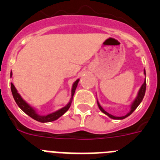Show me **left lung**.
<instances>
[{
  "instance_id": "8db88e82",
  "label": "left lung",
  "mask_w": 160,
  "mask_h": 160,
  "mask_svg": "<svg viewBox=\"0 0 160 160\" xmlns=\"http://www.w3.org/2000/svg\"><path fill=\"white\" fill-rule=\"evenodd\" d=\"M144 74L146 75V71H145V70H144ZM145 92H146V78H145V80H144V82H143V84L142 85V87H140V89H139V90H138V94H137V97L135 98V99L134 100V102H133L132 104L131 105V111H130L128 114H126L125 116L117 117V116H114V115H112V114H109V113H107V111H106L105 110H104V109L101 107V105L99 104V102L97 101L98 106V108L100 109V111H101L102 112H103L105 114H107V116L110 117L111 118H113V119H123V118H127V117H128L129 115H131V114L134 112V111H135V109L138 107V106L140 104L141 102L142 101V98H143L144 95H145Z\"/></svg>"
}]
</instances>
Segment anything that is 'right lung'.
<instances>
[{"label":"right lung","instance_id":"add662e5","mask_svg":"<svg viewBox=\"0 0 160 160\" xmlns=\"http://www.w3.org/2000/svg\"><path fill=\"white\" fill-rule=\"evenodd\" d=\"M10 76L12 77V72L10 73ZM79 82V79L76 80L74 82H73V86H72V90H71V98H70V102H68L67 105L66 107H62V109L58 110V111H55V112L51 113V114H49L47 115H40L36 112V110L32 108V107L28 104L25 100L22 98V96L18 94V90L15 88L14 85L12 83H11V91H12V96H13V98L16 102V103L18 104V107L22 109V111L25 113L26 114H28L29 117H31L32 118H33L36 121H38L40 122H52V121H54V120H57L58 118H60L62 115L65 114L66 111L69 110L70 105H71L72 100H73V96L75 92V90L77 88L78 83Z\"/></svg>","mask_w":160,"mask_h":160}]
</instances>
